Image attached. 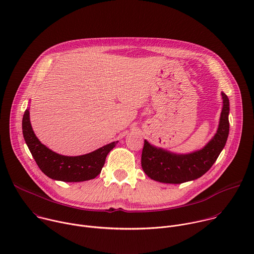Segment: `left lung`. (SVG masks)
Returning a JSON list of instances; mask_svg holds the SVG:
<instances>
[{
    "label": "left lung",
    "mask_w": 254,
    "mask_h": 254,
    "mask_svg": "<svg viewBox=\"0 0 254 254\" xmlns=\"http://www.w3.org/2000/svg\"><path fill=\"white\" fill-rule=\"evenodd\" d=\"M222 96V111L214 136L201 149L185 154L174 153L156 147L144 140L141 153V167L153 181L164 184H183L202 177L217 159L229 133V100Z\"/></svg>",
    "instance_id": "8db88e82"
}]
</instances>
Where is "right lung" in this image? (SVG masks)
<instances>
[{"mask_svg": "<svg viewBox=\"0 0 254 254\" xmlns=\"http://www.w3.org/2000/svg\"><path fill=\"white\" fill-rule=\"evenodd\" d=\"M22 127L25 141L40 170L50 179L65 183L86 182L97 178L107 155L118 143L113 141L87 154L66 156L51 150L38 139L31 126L29 109L25 111Z\"/></svg>", "mask_w": 254, "mask_h": 254, "instance_id": "1", "label": "right lung"}]
</instances>
